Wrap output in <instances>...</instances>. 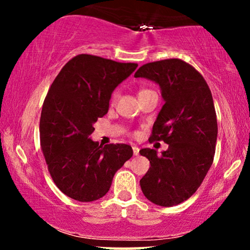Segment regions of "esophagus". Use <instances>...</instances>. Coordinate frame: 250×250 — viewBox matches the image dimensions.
Masks as SVG:
<instances>
[{
  "instance_id": "esophagus-1",
  "label": "esophagus",
  "mask_w": 250,
  "mask_h": 250,
  "mask_svg": "<svg viewBox=\"0 0 250 250\" xmlns=\"http://www.w3.org/2000/svg\"><path fill=\"white\" fill-rule=\"evenodd\" d=\"M133 153H134L135 156H137V155L140 154V148L136 147V146H134V147H133Z\"/></svg>"
}]
</instances>
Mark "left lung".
Wrapping results in <instances>:
<instances>
[{
  "label": "left lung",
  "mask_w": 250,
  "mask_h": 250,
  "mask_svg": "<svg viewBox=\"0 0 250 250\" xmlns=\"http://www.w3.org/2000/svg\"><path fill=\"white\" fill-rule=\"evenodd\" d=\"M161 88L165 104L153 125L149 141H163L161 156L155 149L140 150L150 162L140 186L149 201L173 207L188 200L214 161L217 121L207 82L193 65L180 59L146 63L135 73Z\"/></svg>",
  "instance_id": "left-lung-1"
}]
</instances>
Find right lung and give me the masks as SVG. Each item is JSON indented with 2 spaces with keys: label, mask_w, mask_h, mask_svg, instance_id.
Here are the masks:
<instances>
[{
  "label": "right lung",
  "mask_w": 250,
  "mask_h": 250,
  "mask_svg": "<svg viewBox=\"0 0 250 250\" xmlns=\"http://www.w3.org/2000/svg\"><path fill=\"white\" fill-rule=\"evenodd\" d=\"M136 68V63L80 54L51 83L40 119V141L51 179L71 199H101L116 171L133 156L129 145L102 147L89 135L97 119L108 113L114 89Z\"/></svg>",
  "instance_id": "add662e5"
}]
</instances>
